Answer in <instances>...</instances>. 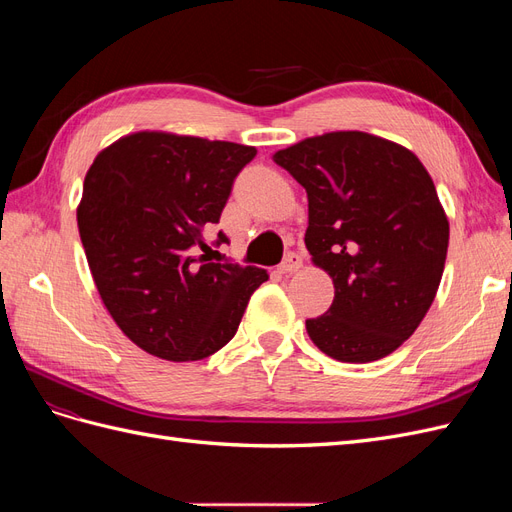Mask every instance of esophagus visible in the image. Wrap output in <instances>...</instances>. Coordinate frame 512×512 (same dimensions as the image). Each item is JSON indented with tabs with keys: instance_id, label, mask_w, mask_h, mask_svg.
<instances>
[{
	"instance_id": "obj_1",
	"label": "esophagus",
	"mask_w": 512,
	"mask_h": 512,
	"mask_svg": "<svg viewBox=\"0 0 512 512\" xmlns=\"http://www.w3.org/2000/svg\"><path fill=\"white\" fill-rule=\"evenodd\" d=\"M301 256L299 254H294V252H290V254H286V258L282 260V265L277 267V271H280L282 275H288V273H294V271H299L301 269Z\"/></svg>"
}]
</instances>
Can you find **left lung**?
I'll return each mask as SVG.
<instances>
[{
    "label": "left lung",
    "mask_w": 512,
    "mask_h": 512,
    "mask_svg": "<svg viewBox=\"0 0 512 512\" xmlns=\"http://www.w3.org/2000/svg\"><path fill=\"white\" fill-rule=\"evenodd\" d=\"M273 160L305 188V245L335 284L327 314L305 320L312 342L342 363L391 354L425 318L448 250V220L425 166L365 132L305 138Z\"/></svg>",
    "instance_id": "1"
}]
</instances>
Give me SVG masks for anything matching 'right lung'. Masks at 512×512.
<instances>
[{
    "label": "right lung",
    "instance_id": "obj_1",
    "mask_svg": "<svg viewBox=\"0 0 512 512\" xmlns=\"http://www.w3.org/2000/svg\"><path fill=\"white\" fill-rule=\"evenodd\" d=\"M254 156V147L237 143L136 132L87 170L76 211L85 256L108 314L138 348L200 361L235 337L269 273L211 262L203 232L220 222L232 183ZM222 243L220 230L213 245Z\"/></svg>",
    "mask_w": 512,
    "mask_h": 512
}]
</instances>
